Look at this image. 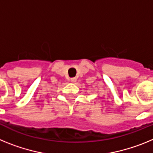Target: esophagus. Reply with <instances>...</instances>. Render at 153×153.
Here are the masks:
<instances>
[{"label":"esophagus","instance_id":"1","mask_svg":"<svg viewBox=\"0 0 153 153\" xmlns=\"http://www.w3.org/2000/svg\"><path fill=\"white\" fill-rule=\"evenodd\" d=\"M70 81H71L72 83H75L76 81V77L71 78V79H70Z\"/></svg>","mask_w":153,"mask_h":153}]
</instances>
